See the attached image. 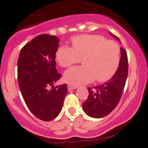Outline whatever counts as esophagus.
<instances>
[{
	"label": "esophagus",
	"instance_id": "1",
	"mask_svg": "<svg viewBox=\"0 0 148 148\" xmlns=\"http://www.w3.org/2000/svg\"><path fill=\"white\" fill-rule=\"evenodd\" d=\"M77 86L75 85H73V84H68L67 85V88L68 90H75V89L77 88Z\"/></svg>",
	"mask_w": 148,
	"mask_h": 148
}]
</instances>
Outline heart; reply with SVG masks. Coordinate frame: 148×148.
<instances>
[{
    "mask_svg": "<svg viewBox=\"0 0 148 148\" xmlns=\"http://www.w3.org/2000/svg\"><path fill=\"white\" fill-rule=\"evenodd\" d=\"M72 46H61L56 53V61L62 67H69L83 58L84 66L65 72L66 83L76 86L95 78L104 82L116 73L120 63V47L116 41L100 35H81L72 38Z\"/></svg>",
    "mask_w": 148,
    "mask_h": 148,
    "instance_id": "heart-1",
    "label": "heart"
}]
</instances>
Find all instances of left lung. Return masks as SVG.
<instances>
[{
    "mask_svg": "<svg viewBox=\"0 0 148 148\" xmlns=\"http://www.w3.org/2000/svg\"><path fill=\"white\" fill-rule=\"evenodd\" d=\"M116 39H119L113 35ZM128 75V60L127 52L121 47L119 66L108 82L93 88L89 87L87 100L83 103V110L92 118H102L111 113L119 102Z\"/></svg>",
    "mask_w": 148,
    "mask_h": 148,
    "instance_id": "left-lung-1",
    "label": "left lung"
}]
</instances>
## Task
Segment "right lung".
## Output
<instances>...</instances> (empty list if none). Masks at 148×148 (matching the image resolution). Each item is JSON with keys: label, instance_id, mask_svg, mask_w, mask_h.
Returning <instances> with one entry per match:
<instances>
[{"label": "right lung", "instance_id": "obj_1", "mask_svg": "<svg viewBox=\"0 0 148 148\" xmlns=\"http://www.w3.org/2000/svg\"><path fill=\"white\" fill-rule=\"evenodd\" d=\"M58 42L54 35H38L23 46L18 60V85L23 100L32 114L45 121L58 116L67 92L66 84L53 86L61 77L56 68Z\"/></svg>", "mask_w": 148, "mask_h": 148}]
</instances>
